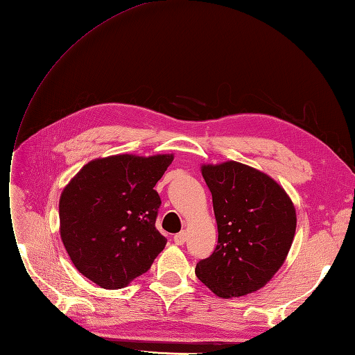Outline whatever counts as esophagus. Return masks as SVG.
<instances>
[{"mask_svg":"<svg viewBox=\"0 0 355 355\" xmlns=\"http://www.w3.org/2000/svg\"><path fill=\"white\" fill-rule=\"evenodd\" d=\"M186 239H187L186 232H181V233H177V234L174 236V242H175V245H184Z\"/></svg>","mask_w":355,"mask_h":355,"instance_id":"34e87169","label":"esophagus"}]
</instances>
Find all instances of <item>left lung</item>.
I'll list each match as a JSON object with an SVG mask.
<instances>
[{
	"label": "left lung",
	"instance_id": "1",
	"mask_svg": "<svg viewBox=\"0 0 355 355\" xmlns=\"http://www.w3.org/2000/svg\"><path fill=\"white\" fill-rule=\"evenodd\" d=\"M218 227L214 254L198 262V279L220 298L259 291L288 257L296 230L289 194L266 173L236 161L203 164Z\"/></svg>",
	"mask_w": 355,
	"mask_h": 355
}]
</instances>
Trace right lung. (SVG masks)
<instances>
[{
    "label": "right lung",
    "mask_w": 355,
    "mask_h": 355,
    "mask_svg": "<svg viewBox=\"0 0 355 355\" xmlns=\"http://www.w3.org/2000/svg\"><path fill=\"white\" fill-rule=\"evenodd\" d=\"M174 155H113L84 165L59 200L60 237L76 270L103 289H122L152 267L166 239L155 227L153 189Z\"/></svg>",
    "instance_id": "1"
}]
</instances>
